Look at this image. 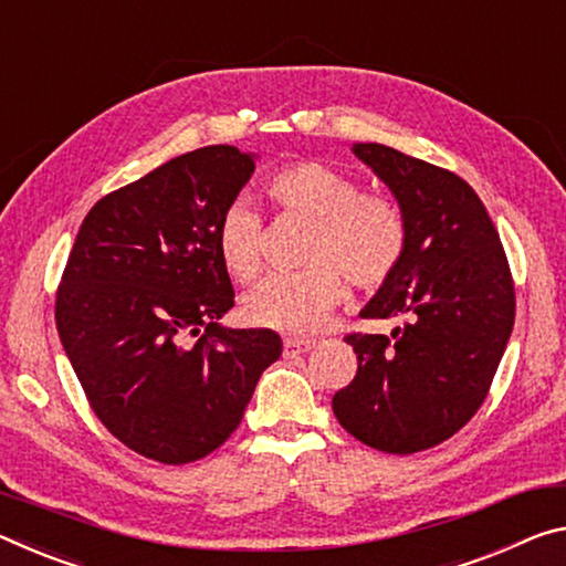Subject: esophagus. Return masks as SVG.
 Segmentation results:
<instances>
[{"label":"esophagus","instance_id":"1","mask_svg":"<svg viewBox=\"0 0 566 566\" xmlns=\"http://www.w3.org/2000/svg\"><path fill=\"white\" fill-rule=\"evenodd\" d=\"M315 347L312 339H284V357H300L304 353H310V349Z\"/></svg>","mask_w":566,"mask_h":566}]
</instances>
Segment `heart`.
<instances>
[{
    "mask_svg": "<svg viewBox=\"0 0 566 566\" xmlns=\"http://www.w3.org/2000/svg\"><path fill=\"white\" fill-rule=\"evenodd\" d=\"M272 201L284 213L312 221L302 262L292 274H272L249 292V322L286 335H310L345 297V276L357 290L388 282L406 251V221L396 203L365 196L343 170L302 160L269 178ZM221 262L239 282L256 280L264 266V221L249 199L221 213L217 229Z\"/></svg>",
    "mask_w": 566,
    "mask_h": 566,
    "instance_id": "obj_1",
    "label": "heart"
}]
</instances>
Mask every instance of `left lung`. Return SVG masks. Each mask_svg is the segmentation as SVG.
Segmentation results:
<instances>
[{
  "instance_id": "left-lung-1",
  "label": "left lung",
  "mask_w": 566,
  "mask_h": 566,
  "mask_svg": "<svg viewBox=\"0 0 566 566\" xmlns=\"http://www.w3.org/2000/svg\"><path fill=\"white\" fill-rule=\"evenodd\" d=\"M353 154L388 186L406 221L400 264L360 317L402 325L347 337L357 375L332 410L365 446L426 451L486 398L514 327V282L486 206L463 178L382 143H353Z\"/></svg>"
}]
</instances>
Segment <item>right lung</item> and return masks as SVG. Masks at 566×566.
Here are the masks:
<instances>
[{
  "instance_id": "obj_1",
  "label": "right lung",
  "mask_w": 566,
  "mask_h": 566,
  "mask_svg": "<svg viewBox=\"0 0 566 566\" xmlns=\"http://www.w3.org/2000/svg\"><path fill=\"white\" fill-rule=\"evenodd\" d=\"M256 154L206 146L97 201L57 292L60 343L103 426L160 463H191L239 428L272 329H231L234 307L217 229ZM188 336H196L191 344Z\"/></svg>"
}]
</instances>
